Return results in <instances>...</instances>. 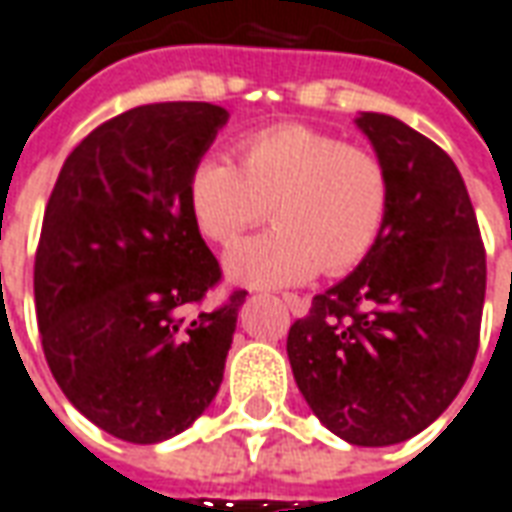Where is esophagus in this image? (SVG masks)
<instances>
[{
  "mask_svg": "<svg viewBox=\"0 0 512 512\" xmlns=\"http://www.w3.org/2000/svg\"><path fill=\"white\" fill-rule=\"evenodd\" d=\"M284 303H286V308L295 314V317H306L308 314V300H303V297L284 295Z\"/></svg>",
  "mask_w": 512,
  "mask_h": 512,
  "instance_id": "obj_1",
  "label": "esophagus"
}]
</instances>
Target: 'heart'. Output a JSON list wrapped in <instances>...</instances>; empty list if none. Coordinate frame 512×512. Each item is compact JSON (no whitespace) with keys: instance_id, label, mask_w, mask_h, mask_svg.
<instances>
[{"instance_id":"b5f03b06","label":"heart","mask_w":512,"mask_h":512,"mask_svg":"<svg viewBox=\"0 0 512 512\" xmlns=\"http://www.w3.org/2000/svg\"><path fill=\"white\" fill-rule=\"evenodd\" d=\"M389 204L380 157L300 123L242 137L237 168L204 157L187 176L190 215L212 242L226 245L267 209L275 231L242 239L223 259L228 281L259 289L306 284L320 267L353 270L378 245Z\"/></svg>"}]
</instances>
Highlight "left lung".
Segmentation results:
<instances>
[{"label":"left lung","mask_w":512,"mask_h":512,"mask_svg":"<svg viewBox=\"0 0 512 512\" xmlns=\"http://www.w3.org/2000/svg\"><path fill=\"white\" fill-rule=\"evenodd\" d=\"M355 126L389 170L378 245L289 328L286 355L308 408L355 447H391L436 422L480 344L485 250L460 170L400 118Z\"/></svg>","instance_id":"1"}]
</instances>
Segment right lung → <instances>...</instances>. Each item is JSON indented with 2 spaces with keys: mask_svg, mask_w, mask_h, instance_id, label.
I'll return each mask as SVG.
<instances>
[{
  "mask_svg": "<svg viewBox=\"0 0 512 512\" xmlns=\"http://www.w3.org/2000/svg\"><path fill=\"white\" fill-rule=\"evenodd\" d=\"M228 110L165 101L123 112L68 154L35 253V311L68 402L129 444L179 436L223 383L245 292L187 306L220 281L187 206V176Z\"/></svg>",
  "mask_w": 512,
  "mask_h": 512,
  "instance_id": "obj_1",
  "label": "right lung"
}]
</instances>
